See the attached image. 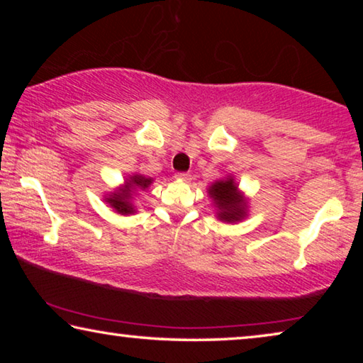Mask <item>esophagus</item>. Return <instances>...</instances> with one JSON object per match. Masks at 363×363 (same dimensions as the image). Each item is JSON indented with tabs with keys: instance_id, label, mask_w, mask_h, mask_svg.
<instances>
[{
	"instance_id": "1",
	"label": "esophagus",
	"mask_w": 363,
	"mask_h": 363,
	"mask_svg": "<svg viewBox=\"0 0 363 363\" xmlns=\"http://www.w3.org/2000/svg\"><path fill=\"white\" fill-rule=\"evenodd\" d=\"M174 177L177 181H182V182H189L190 179H192V176H190L189 173H177Z\"/></svg>"
}]
</instances>
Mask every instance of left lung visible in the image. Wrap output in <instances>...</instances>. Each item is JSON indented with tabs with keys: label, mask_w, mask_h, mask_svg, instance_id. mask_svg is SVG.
<instances>
[{
	"label": "left lung",
	"mask_w": 363,
	"mask_h": 363,
	"mask_svg": "<svg viewBox=\"0 0 363 363\" xmlns=\"http://www.w3.org/2000/svg\"><path fill=\"white\" fill-rule=\"evenodd\" d=\"M206 192L213 201L214 210H216V218L223 223H240L248 216L250 200L238 189L235 177L232 174L214 181L206 189Z\"/></svg>",
	"instance_id": "1"
}]
</instances>
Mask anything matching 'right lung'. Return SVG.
<instances>
[{
	"mask_svg": "<svg viewBox=\"0 0 363 363\" xmlns=\"http://www.w3.org/2000/svg\"><path fill=\"white\" fill-rule=\"evenodd\" d=\"M153 177H147L140 173H131L125 177V181L120 187H116L113 192H107L104 195V201L110 208H113L115 213L121 216H130V214L138 213V208L134 205V195L140 190L150 187Z\"/></svg>",
	"mask_w": 363,
	"mask_h": 363,
	"instance_id": "add662e5",
	"label": "right lung"
}]
</instances>
